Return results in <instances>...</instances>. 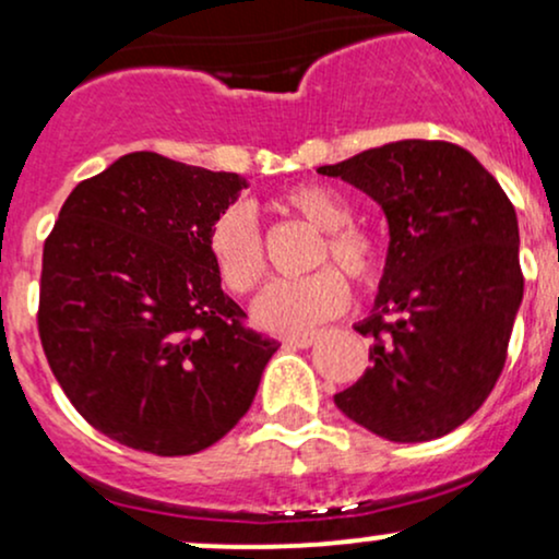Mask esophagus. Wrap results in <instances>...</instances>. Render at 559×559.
<instances>
[{
    "label": "esophagus",
    "instance_id": "1",
    "mask_svg": "<svg viewBox=\"0 0 559 559\" xmlns=\"http://www.w3.org/2000/svg\"><path fill=\"white\" fill-rule=\"evenodd\" d=\"M284 342L292 346H299V349H307V346H312V342H316V333H292V336H286Z\"/></svg>",
    "mask_w": 559,
    "mask_h": 559
}]
</instances>
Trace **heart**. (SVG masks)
Segmentation results:
<instances>
[{"instance_id":"b5f03b06","label":"heart","mask_w":559,"mask_h":559,"mask_svg":"<svg viewBox=\"0 0 559 559\" xmlns=\"http://www.w3.org/2000/svg\"><path fill=\"white\" fill-rule=\"evenodd\" d=\"M281 210L297 215L320 230L310 265H338L360 292H370L383 281L389 265L386 241L368 226L352 221V204L336 189L323 183H299L275 199ZM207 254L230 294H252L267 273L265 241L258 217L247 204H230L210 223ZM349 286L333 267L294 281H275L254 305V320L267 331L297 333L323 323L344 310Z\"/></svg>"}]
</instances>
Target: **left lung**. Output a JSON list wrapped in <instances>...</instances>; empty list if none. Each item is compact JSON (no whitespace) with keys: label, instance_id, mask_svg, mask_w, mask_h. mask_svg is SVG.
Segmentation results:
<instances>
[{"label":"left lung","instance_id":"left-lung-1","mask_svg":"<svg viewBox=\"0 0 559 559\" xmlns=\"http://www.w3.org/2000/svg\"><path fill=\"white\" fill-rule=\"evenodd\" d=\"M373 197L389 221V265L370 368L333 396L389 441L439 439L497 386L523 299L518 217L502 186L449 141L404 139L318 168Z\"/></svg>","mask_w":559,"mask_h":559}]
</instances>
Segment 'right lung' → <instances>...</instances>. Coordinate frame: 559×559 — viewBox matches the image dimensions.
Here are the masks:
<instances>
[{"label":"right lung","mask_w":559,"mask_h":559,"mask_svg":"<svg viewBox=\"0 0 559 559\" xmlns=\"http://www.w3.org/2000/svg\"><path fill=\"white\" fill-rule=\"evenodd\" d=\"M243 186L131 152L70 191L44 241V355L70 404L120 444L159 457L213 447L281 346L247 329L204 243Z\"/></svg>","instance_id":"obj_1"}]
</instances>
